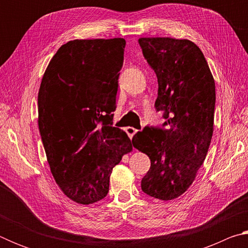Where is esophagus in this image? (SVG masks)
Returning a JSON list of instances; mask_svg holds the SVG:
<instances>
[{"label":"esophagus","instance_id":"1","mask_svg":"<svg viewBox=\"0 0 248 248\" xmlns=\"http://www.w3.org/2000/svg\"><path fill=\"white\" fill-rule=\"evenodd\" d=\"M125 131H127L128 136L130 137V139H132L134 134H136V133L138 132V130H137V129H134V128H132V127H128L127 129H125Z\"/></svg>","mask_w":248,"mask_h":248}]
</instances>
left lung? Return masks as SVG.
I'll use <instances>...</instances> for the list:
<instances>
[{
    "instance_id": "1",
    "label": "left lung",
    "mask_w": 248,
    "mask_h": 248,
    "mask_svg": "<svg viewBox=\"0 0 248 248\" xmlns=\"http://www.w3.org/2000/svg\"><path fill=\"white\" fill-rule=\"evenodd\" d=\"M143 56L157 77L155 109L165 129L145 127L132 139L151 159L141 182L146 195L163 201L191 186L207 156L213 134L216 84L203 53L188 39L143 37Z\"/></svg>"
}]
</instances>
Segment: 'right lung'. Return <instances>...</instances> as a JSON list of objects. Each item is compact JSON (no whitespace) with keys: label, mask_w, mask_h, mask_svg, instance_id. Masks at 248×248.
<instances>
[{"label":"right lung","mask_w":248,"mask_h":248,"mask_svg":"<svg viewBox=\"0 0 248 248\" xmlns=\"http://www.w3.org/2000/svg\"><path fill=\"white\" fill-rule=\"evenodd\" d=\"M125 40L74 39L46 69L38 93V125L50 170L79 204L104 199L112 169L132 151L112 127Z\"/></svg>","instance_id":"obj_1"}]
</instances>
